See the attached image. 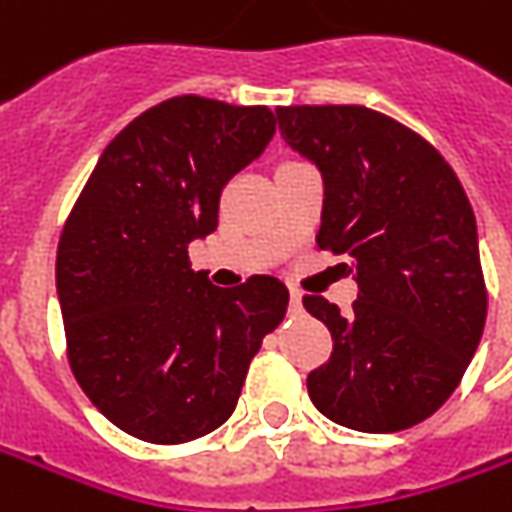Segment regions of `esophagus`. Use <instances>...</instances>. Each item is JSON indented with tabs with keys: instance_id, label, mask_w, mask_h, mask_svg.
<instances>
[{
	"instance_id": "34e87169",
	"label": "esophagus",
	"mask_w": 512,
	"mask_h": 512,
	"mask_svg": "<svg viewBox=\"0 0 512 512\" xmlns=\"http://www.w3.org/2000/svg\"><path fill=\"white\" fill-rule=\"evenodd\" d=\"M305 307H302V293H290V313H302Z\"/></svg>"
}]
</instances>
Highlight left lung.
Returning a JSON list of instances; mask_svg holds the SVG:
<instances>
[{"instance_id": "left-lung-1", "label": "left lung", "mask_w": 512, "mask_h": 512, "mask_svg": "<svg viewBox=\"0 0 512 512\" xmlns=\"http://www.w3.org/2000/svg\"><path fill=\"white\" fill-rule=\"evenodd\" d=\"M276 119L325 179L316 245L350 256L359 285L350 313L302 299L333 336L330 359L307 376L310 402L350 430H407L450 399L482 342L473 207L442 153L379 110L293 105Z\"/></svg>"}]
</instances>
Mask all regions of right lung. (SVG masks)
<instances>
[{
	"label": "right lung",
	"instance_id": "add662e5",
	"mask_svg": "<svg viewBox=\"0 0 512 512\" xmlns=\"http://www.w3.org/2000/svg\"><path fill=\"white\" fill-rule=\"evenodd\" d=\"M273 133L265 105L173 96L110 142L62 227L70 370L93 407L142 442H193L225 424L250 359L285 319L276 276L216 287L187 259L219 225L222 187Z\"/></svg>",
	"mask_w": 512,
	"mask_h": 512
}]
</instances>
